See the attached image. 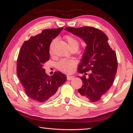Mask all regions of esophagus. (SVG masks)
<instances>
[{
	"label": "esophagus",
	"mask_w": 133,
	"mask_h": 133,
	"mask_svg": "<svg viewBox=\"0 0 133 133\" xmlns=\"http://www.w3.org/2000/svg\"><path fill=\"white\" fill-rule=\"evenodd\" d=\"M74 78V76H67V80H71Z\"/></svg>",
	"instance_id": "esophagus-1"
}]
</instances>
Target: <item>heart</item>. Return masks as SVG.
I'll return each instance as SVG.
<instances>
[{
  "instance_id": "1",
  "label": "heart",
  "mask_w": 133,
  "mask_h": 133,
  "mask_svg": "<svg viewBox=\"0 0 133 133\" xmlns=\"http://www.w3.org/2000/svg\"><path fill=\"white\" fill-rule=\"evenodd\" d=\"M65 39L68 43L69 48L70 49H78L79 46V42L78 40L71 36H65ZM55 40H53L50 45V52H51V48H52L53 44ZM76 62L73 60L70 59H62L59 62H58L56 64V67L60 71L63 73H69L73 71L75 67Z\"/></svg>"
}]
</instances>
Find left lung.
<instances>
[{
  "label": "left lung",
  "instance_id": "obj_1",
  "mask_svg": "<svg viewBox=\"0 0 133 133\" xmlns=\"http://www.w3.org/2000/svg\"><path fill=\"white\" fill-rule=\"evenodd\" d=\"M65 30L80 37L87 44L78 67V72L84 74L80 77L82 87L78 89L79 96L85 100H100L111 87L117 70V59L114 50L108 43L104 32L93 27H66ZM90 71L88 77L86 72Z\"/></svg>",
  "mask_w": 133,
  "mask_h": 133
}]
</instances>
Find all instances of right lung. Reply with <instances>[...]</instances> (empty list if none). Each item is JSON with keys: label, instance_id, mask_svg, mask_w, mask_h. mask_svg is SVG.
Segmentation results:
<instances>
[{"label": "right lung", "instance_id": "1", "mask_svg": "<svg viewBox=\"0 0 133 133\" xmlns=\"http://www.w3.org/2000/svg\"><path fill=\"white\" fill-rule=\"evenodd\" d=\"M63 28L48 29L22 44L17 63V74L26 95L36 103L55 98L58 88L66 82V76L60 71L51 76L45 73L44 64L50 59L49 48L52 40Z\"/></svg>", "mask_w": 133, "mask_h": 133}]
</instances>
